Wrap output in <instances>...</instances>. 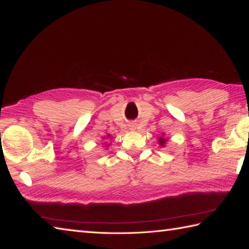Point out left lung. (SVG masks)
<instances>
[{"mask_svg": "<svg viewBox=\"0 0 249 249\" xmlns=\"http://www.w3.org/2000/svg\"><path fill=\"white\" fill-rule=\"evenodd\" d=\"M158 142H159V144L160 145V147H165V144H166V142H167V139L166 138H164V137H160L159 139H158Z\"/></svg>", "mask_w": 249, "mask_h": 249, "instance_id": "8db88e82", "label": "left lung"}]
</instances>
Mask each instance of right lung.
Here are the masks:
<instances>
[{"mask_svg":"<svg viewBox=\"0 0 249 249\" xmlns=\"http://www.w3.org/2000/svg\"><path fill=\"white\" fill-rule=\"evenodd\" d=\"M111 137H112V136H111L110 134H108V135H107V136H105V137L102 138V139H110ZM107 144H109V143H107ZM107 144H106V147H107Z\"/></svg>","mask_w":249,"mask_h":249,"instance_id":"add662e5","label":"right lung"}]
</instances>
